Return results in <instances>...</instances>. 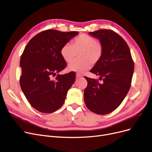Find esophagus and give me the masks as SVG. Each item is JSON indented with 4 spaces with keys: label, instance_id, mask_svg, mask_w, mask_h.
Returning <instances> with one entry per match:
<instances>
[{
    "label": "esophagus",
    "instance_id": "esophagus-1",
    "mask_svg": "<svg viewBox=\"0 0 152 152\" xmlns=\"http://www.w3.org/2000/svg\"><path fill=\"white\" fill-rule=\"evenodd\" d=\"M83 77V75H81V74H80V73H77V74H76V77H77V78H80V77Z\"/></svg>",
    "mask_w": 152,
    "mask_h": 152
}]
</instances>
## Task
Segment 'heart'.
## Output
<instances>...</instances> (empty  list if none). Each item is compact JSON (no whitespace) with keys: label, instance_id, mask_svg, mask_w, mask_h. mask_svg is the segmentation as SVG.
Here are the masks:
<instances>
[{"label":"heart","instance_id":"obj_1","mask_svg":"<svg viewBox=\"0 0 152 152\" xmlns=\"http://www.w3.org/2000/svg\"><path fill=\"white\" fill-rule=\"evenodd\" d=\"M78 53L80 59L69 64V71L83 72L89 69L91 64L101 60L103 55L102 44L92 36L81 34L72 41V44L65 43L60 50L63 60L66 63L73 61Z\"/></svg>","mask_w":152,"mask_h":152}]
</instances>
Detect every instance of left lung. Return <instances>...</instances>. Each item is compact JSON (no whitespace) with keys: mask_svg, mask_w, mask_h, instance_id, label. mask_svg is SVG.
<instances>
[{"mask_svg":"<svg viewBox=\"0 0 152 152\" xmlns=\"http://www.w3.org/2000/svg\"><path fill=\"white\" fill-rule=\"evenodd\" d=\"M89 34L99 39L103 47L101 60L90 72L99 80L84 77L88 86L84 99L92 113L105 115L115 110L122 103L131 86L134 63L127 43L115 31L99 30Z\"/></svg>","mask_w":152,"mask_h":152,"instance_id":"left-lung-1","label":"left lung"}]
</instances>
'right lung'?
<instances>
[{"instance_id": "right-lung-1", "label": "right lung", "mask_w": 152, "mask_h": 152, "mask_svg": "<svg viewBox=\"0 0 152 152\" xmlns=\"http://www.w3.org/2000/svg\"><path fill=\"white\" fill-rule=\"evenodd\" d=\"M77 34L53 29L43 31L30 39L21 55V89L31 106L42 113L60 109L75 83V72L57 75L55 80L51 77L66 66L61 48Z\"/></svg>"}]
</instances>
